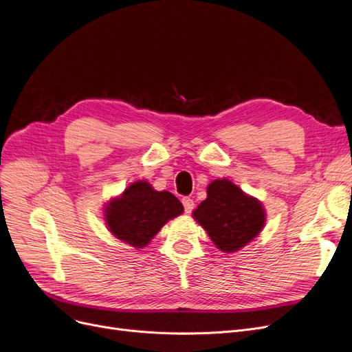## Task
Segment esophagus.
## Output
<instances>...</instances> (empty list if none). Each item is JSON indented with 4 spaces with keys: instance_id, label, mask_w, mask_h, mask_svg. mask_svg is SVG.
<instances>
[{
    "instance_id": "34e87169",
    "label": "esophagus",
    "mask_w": 352,
    "mask_h": 352,
    "mask_svg": "<svg viewBox=\"0 0 352 352\" xmlns=\"http://www.w3.org/2000/svg\"><path fill=\"white\" fill-rule=\"evenodd\" d=\"M182 204H184V208H185V212L186 214H190L192 210H193V208H195V202H193V199H190V198H184L182 199Z\"/></svg>"
}]
</instances>
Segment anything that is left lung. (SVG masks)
<instances>
[{
    "instance_id": "1",
    "label": "left lung",
    "mask_w": 352,
    "mask_h": 352,
    "mask_svg": "<svg viewBox=\"0 0 352 352\" xmlns=\"http://www.w3.org/2000/svg\"><path fill=\"white\" fill-rule=\"evenodd\" d=\"M206 193V199L193 210V218L221 251L234 252L258 235L265 214L256 198L227 179L214 180Z\"/></svg>"
}]
</instances>
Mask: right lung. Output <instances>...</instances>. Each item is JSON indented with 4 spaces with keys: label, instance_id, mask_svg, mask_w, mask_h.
<instances>
[{
    "label": "right lung",
    "instance_id": "add662e5",
    "mask_svg": "<svg viewBox=\"0 0 352 352\" xmlns=\"http://www.w3.org/2000/svg\"><path fill=\"white\" fill-rule=\"evenodd\" d=\"M184 212L180 201L170 192L154 190L140 180L129 186L121 198L111 201L105 210L109 231L133 247H144L163 225Z\"/></svg>",
    "mask_w": 352,
    "mask_h": 352
}]
</instances>
